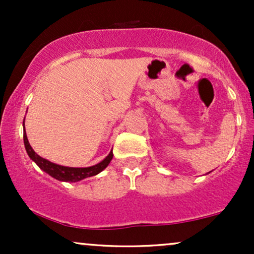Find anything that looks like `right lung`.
<instances>
[{"instance_id": "add662e5", "label": "right lung", "mask_w": 254, "mask_h": 254, "mask_svg": "<svg viewBox=\"0 0 254 254\" xmlns=\"http://www.w3.org/2000/svg\"><path fill=\"white\" fill-rule=\"evenodd\" d=\"M24 143L26 151H27L28 156L32 161H34L37 164L38 167L40 170L48 173L49 176H51L55 179L60 180V182H69V183H76L80 180L84 179V178L97 176V174L103 172L105 168L109 166L113 157L112 150L110 151V154L107 155L103 161H100L99 164L90 166V167H66V166H61L54 162L49 161V160L43 159L42 156H39L36 151L33 150V148L31 147L30 142H28L27 135H26L25 131V119H24Z\"/></svg>"}]
</instances>
